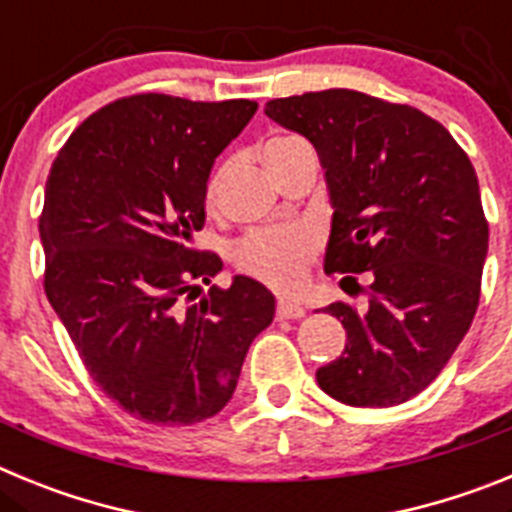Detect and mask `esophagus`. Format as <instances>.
<instances>
[{
  "label": "esophagus",
  "instance_id": "34e87169",
  "mask_svg": "<svg viewBox=\"0 0 512 512\" xmlns=\"http://www.w3.org/2000/svg\"><path fill=\"white\" fill-rule=\"evenodd\" d=\"M305 307L295 300H279L277 302V318L279 320H297L305 318Z\"/></svg>",
  "mask_w": 512,
  "mask_h": 512
}]
</instances>
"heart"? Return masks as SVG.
Masks as SVG:
<instances>
[{
	"mask_svg": "<svg viewBox=\"0 0 512 512\" xmlns=\"http://www.w3.org/2000/svg\"><path fill=\"white\" fill-rule=\"evenodd\" d=\"M305 146L297 135H279L266 143V158L282 156ZM230 164H220L207 182V205H217ZM318 248V235L310 228H259L243 235L233 246V261L246 274L279 289H292L305 279L310 256Z\"/></svg>",
	"mask_w": 512,
	"mask_h": 512,
	"instance_id": "heart-1",
	"label": "heart"
}]
</instances>
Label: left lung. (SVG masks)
I'll return each mask as SVG.
<instances>
[{"label":"left lung","mask_w":512,"mask_h":512,"mask_svg":"<svg viewBox=\"0 0 512 512\" xmlns=\"http://www.w3.org/2000/svg\"><path fill=\"white\" fill-rule=\"evenodd\" d=\"M264 112L305 135L325 169V271L343 274V292L369 271L364 307H323L348 341L315 374L320 390L354 408L408 402L441 374L479 305L490 230L472 161L425 112L351 89L271 99Z\"/></svg>","instance_id":"obj_1"}]
</instances>
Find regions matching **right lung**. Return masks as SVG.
<instances>
[{"label":"right lung","instance_id":"right-lung-1","mask_svg":"<svg viewBox=\"0 0 512 512\" xmlns=\"http://www.w3.org/2000/svg\"><path fill=\"white\" fill-rule=\"evenodd\" d=\"M256 107L117 99L71 133L45 182V295L99 390L146 423L220 413L274 320V295L241 274L189 302L223 269L192 248L212 164Z\"/></svg>","mask_w":512,"mask_h":512}]
</instances>
